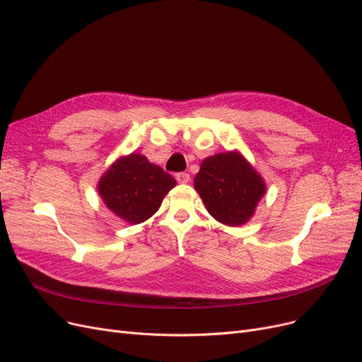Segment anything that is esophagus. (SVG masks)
Wrapping results in <instances>:
<instances>
[{
    "instance_id": "esophagus-1",
    "label": "esophagus",
    "mask_w": 362,
    "mask_h": 362,
    "mask_svg": "<svg viewBox=\"0 0 362 362\" xmlns=\"http://www.w3.org/2000/svg\"><path fill=\"white\" fill-rule=\"evenodd\" d=\"M177 181L180 184H187L190 181V175L185 172H180V173H177Z\"/></svg>"
}]
</instances>
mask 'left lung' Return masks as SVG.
Returning a JSON list of instances; mask_svg holds the SVG:
<instances>
[{
  "instance_id": "obj_1",
  "label": "left lung",
  "mask_w": 362,
  "mask_h": 362,
  "mask_svg": "<svg viewBox=\"0 0 362 362\" xmlns=\"http://www.w3.org/2000/svg\"><path fill=\"white\" fill-rule=\"evenodd\" d=\"M194 190L217 222L245 225L255 214L267 187L261 175L238 151L206 157L194 177Z\"/></svg>"
}]
</instances>
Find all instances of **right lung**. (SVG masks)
<instances>
[{
  "label": "right lung",
  "instance_id": "obj_1",
  "mask_svg": "<svg viewBox=\"0 0 362 362\" xmlns=\"http://www.w3.org/2000/svg\"><path fill=\"white\" fill-rule=\"evenodd\" d=\"M177 181L139 152L119 157L98 181L103 202L120 221L137 225L160 208Z\"/></svg>",
  "mask_w": 362,
  "mask_h": 362
}]
</instances>
